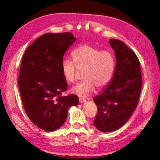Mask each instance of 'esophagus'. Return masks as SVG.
<instances>
[{"instance_id":"esophagus-1","label":"esophagus","mask_w":160,"mask_h":160,"mask_svg":"<svg viewBox=\"0 0 160 160\" xmlns=\"http://www.w3.org/2000/svg\"><path fill=\"white\" fill-rule=\"evenodd\" d=\"M79 100V103H85V101H86V99H83L82 98H80Z\"/></svg>"}]
</instances>
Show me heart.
I'll list each match as a JSON object with an SVG mask.
<instances>
[{"label":"heart","instance_id":"heart-1","mask_svg":"<svg viewBox=\"0 0 160 160\" xmlns=\"http://www.w3.org/2000/svg\"><path fill=\"white\" fill-rule=\"evenodd\" d=\"M72 61L62 62V72L65 79L72 83L76 79L77 69L83 70V79L72 88V91L80 97H86L95 90L107 86L113 78L115 59L109 51H100L89 45H82L71 53Z\"/></svg>","mask_w":160,"mask_h":160}]
</instances>
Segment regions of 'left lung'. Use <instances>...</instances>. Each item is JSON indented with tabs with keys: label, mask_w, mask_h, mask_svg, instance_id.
<instances>
[{
	"label": "left lung",
	"mask_w": 160,
	"mask_h": 160,
	"mask_svg": "<svg viewBox=\"0 0 160 160\" xmlns=\"http://www.w3.org/2000/svg\"><path fill=\"white\" fill-rule=\"evenodd\" d=\"M116 66L110 83L93 98L98 112L94 125L102 132L118 130L136 108L142 89L140 63L134 52L118 39H110Z\"/></svg>",
	"instance_id": "8db88e82"
}]
</instances>
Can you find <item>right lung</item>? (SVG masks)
<instances>
[{"label": "right lung", "mask_w": 160, "mask_h": 160, "mask_svg": "<svg viewBox=\"0 0 160 160\" xmlns=\"http://www.w3.org/2000/svg\"><path fill=\"white\" fill-rule=\"evenodd\" d=\"M75 41L71 32H48L37 38L23 55L18 80L22 102L28 118L42 130L61 128L69 109L79 104L75 95H61L67 88L62 59Z\"/></svg>", "instance_id": "1"}]
</instances>
